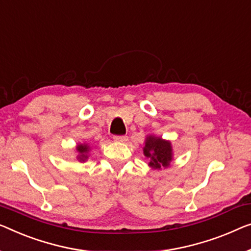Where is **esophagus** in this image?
<instances>
[{
	"mask_svg": "<svg viewBox=\"0 0 251 251\" xmlns=\"http://www.w3.org/2000/svg\"><path fill=\"white\" fill-rule=\"evenodd\" d=\"M127 136H125V135H121V136H114V140L116 141V142H126L127 141Z\"/></svg>",
	"mask_w": 251,
	"mask_h": 251,
	"instance_id": "1",
	"label": "esophagus"
}]
</instances>
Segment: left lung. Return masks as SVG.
<instances>
[{
	"label": "left lung",
	"instance_id": "left-lung-1",
	"mask_svg": "<svg viewBox=\"0 0 251 251\" xmlns=\"http://www.w3.org/2000/svg\"><path fill=\"white\" fill-rule=\"evenodd\" d=\"M144 154L150 160V166L155 169L167 168L173 159V150L170 142L160 137L149 136L145 142Z\"/></svg>",
	"mask_w": 251,
	"mask_h": 251
}]
</instances>
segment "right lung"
<instances>
[{
  "label": "right lung",
  "instance_id": "1",
  "mask_svg": "<svg viewBox=\"0 0 251 251\" xmlns=\"http://www.w3.org/2000/svg\"><path fill=\"white\" fill-rule=\"evenodd\" d=\"M77 152H78V155H77V159L80 160V161H84V160L88 159V151H89V147L87 144H80L77 145Z\"/></svg>",
  "mask_w": 251,
  "mask_h": 251
}]
</instances>
